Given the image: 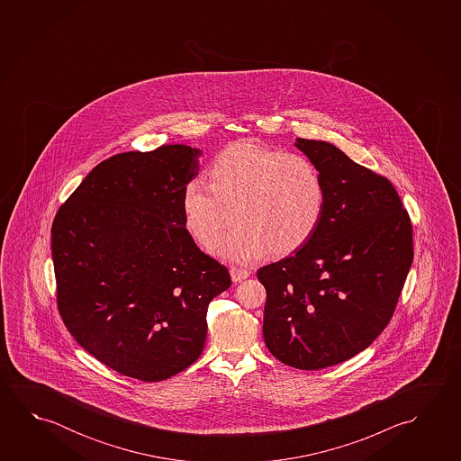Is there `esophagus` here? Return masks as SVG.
Segmentation results:
<instances>
[{"mask_svg": "<svg viewBox=\"0 0 461 461\" xmlns=\"http://www.w3.org/2000/svg\"><path fill=\"white\" fill-rule=\"evenodd\" d=\"M230 275L234 283H241L242 279L249 278L250 272L248 268H241V267H231L230 268Z\"/></svg>", "mask_w": 461, "mask_h": 461, "instance_id": "esophagus-1", "label": "esophagus"}]
</instances>
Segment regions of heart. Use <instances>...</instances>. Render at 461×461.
<instances>
[{
	"label": "heart",
	"instance_id": "1",
	"mask_svg": "<svg viewBox=\"0 0 461 461\" xmlns=\"http://www.w3.org/2000/svg\"><path fill=\"white\" fill-rule=\"evenodd\" d=\"M209 183L193 176L182 189L185 225L197 242L212 240L213 256L249 264L272 249L287 256L315 234L325 213L326 185L312 158L254 141L228 144L207 168Z\"/></svg>",
	"mask_w": 461,
	"mask_h": 461
}]
</instances>
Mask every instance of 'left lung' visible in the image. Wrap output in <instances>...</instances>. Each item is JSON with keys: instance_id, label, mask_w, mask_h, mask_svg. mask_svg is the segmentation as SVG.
<instances>
[{"instance_id": "1", "label": "left lung", "mask_w": 461, "mask_h": 461, "mask_svg": "<svg viewBox=\"0 0 461 461\" xmlns=\"http://www.w3.org/2000/svg\"><path fill=\"white\" fill-rule=\"evenodd\" d=\"M294 144L325 178V213L301 249L257 272L267 289L264 339L279 362L321 370L365 350L387 326L413 262V234L387 178L334 144Z\"/></svg>"}]
</instances>
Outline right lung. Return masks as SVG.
Segmentation results:
<instances>
[{
    "mask_svg": "<svg viewBox=\"0 0 461 461\" xmlns=\"http://www.w3.org/2000/svg\"><path fill=\"white\" fill-rule=\"evenodd\" d=\"M201 149L166 144L103 160L54 217L58 307L82 348L109 368L154 383L196 362L207 307L227 267L185 225L182 189Z\"/></svg>",
    "mask_w": 461,
    "mask_h": 461,
    "instance_id": "right-lung-1",
    "label": "right lung"
}]
</instances>
